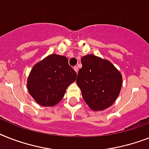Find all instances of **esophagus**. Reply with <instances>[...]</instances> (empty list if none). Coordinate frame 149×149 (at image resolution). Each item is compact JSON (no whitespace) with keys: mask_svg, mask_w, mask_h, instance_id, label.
I'll use <instances>...</instances> for the list:
<instances>
[{"mask_svg":"<svg viewBox=\"0 0 149 149\" xmlns=\"http://www.w3.org/2000/svg\"><path fill=\"white\" fill-rule=\"evenodd\" d=\"M73 69H74V70L76 71V72H78V70H79V69H78V66H75L74 67H73Z\"/></svg>","mask_w":149,"mask_h":149,"instance_id":"obj_1","label":"esophagus"}]
</instances>
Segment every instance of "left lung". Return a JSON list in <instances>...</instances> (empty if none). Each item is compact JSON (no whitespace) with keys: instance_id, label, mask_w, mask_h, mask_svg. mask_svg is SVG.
Segmentation results:
<instances>
[{"instance_id":"left-lung-1","label":"left lung","mask_w":149,"mask_h":149,"mask_svg":"<svg viewBox=\"0 0 149 149\" xmlns=\"http://www.w3.org/2000/svg\"><path fill=\"white\" fill-rule=\"evenodd\" d=\"M77 84L83 100L94 111L106 109L114 103L123 84L122 75L109 61L94 55L81 59Z\"/></svg>"}]
</instances>
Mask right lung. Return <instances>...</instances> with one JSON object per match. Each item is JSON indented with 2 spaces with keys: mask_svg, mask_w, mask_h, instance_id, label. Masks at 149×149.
<instances>
[{
  "mask_svg": "<svg viewBox=\"0 0 149 149\" xmlns=\"http://www.w3.org/2000/svg\"><path fill=\"white\" fill-rule=\"evenodd\" d=\"M77 76L66 56L52 54L33 67L27 89L37 103L54 106L62 100L66 88L76 80Z\"/></svg>",
  "mask_w": 149,
  "mask_h": 149,
  "instance_id": "right-lung-1",
  "label": "right lung"
}]
</instances>
